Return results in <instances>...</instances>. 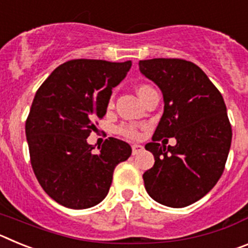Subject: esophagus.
Instances as JSON below:
<instances>
[{
	"label": "esophagus",
	"mask_w": 248,
	"mask_h": 248,
	"mask_svg": "<svg viewBox=\"0 0 248 248\" xmlns=\"http://www.w3.org/2000/svg\"><path fill=\"white\" fill-rule=\"evenodd\" d=\"M131 149H133V155H137L138 153L144 150V146L140 145V144H133V145H131Z\"/></svg>",
	"instance_id": "esophagus-1"
}]
</instances>
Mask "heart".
I'll return each instance as SVG.
<instances>
[{
    "instance_id": "b5f03b06",
    "label": "heart",
    "mask_w": 248,
    "mask_h": 248,
    "mask_svg": "<svg viewBox=\"0 0 248 248\" xmlns=\"http://www.w3.org/2000/svg\"><path fill=\"white\" fill-rule=\"evenodd\" d=\"M148 85H140L139 88H138V94H140L141 92H144L145 89H148ZM118 131H119L120 134L124 135L126 138H137L138 137V130L134 128V126L131 125H122L118 128Z\"/></svg>"
}]
</instances>
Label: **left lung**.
I'll list each match as a JSON object with an SVG mask.
<instances>
[{"label":"left lung","instance_id":"left-lung-1","mask_svg":"<svg viewBox=\"0 0 248 248\" xmlns=\"http://www.w3.org/2000/svg\"><path fill=\"white\" fill-rule=\"evenodd\" d=\"M139 71L164 98L163 117L145 145L155 163L144 172V185L156 202L185 207L203 198L222 175L232 139L226 105L209 77L191 62L148 59L139 61ZM168 137H175L177 145L157 143Z\"/></svg>","mask_w":248,"mask_h":248}]
</instances>
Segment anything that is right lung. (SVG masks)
Here are the masks:
<instances>
[{"mask_svg":"<svg viewBox=\"0 0 248 248\" xmlns=\"http://www.w3.org/2000/svg\"><path fill=\"white\" fill-rule=\"evenodd\" d=\"M131 61L73 59L57 67L39 87L26 122L31 164L50 198L74 210L98 205L108 195L115 166L131 148L109 138L98 154L87 138L94 118L107 113L111 89L126 77Z\"/></svg>","mask_w":248,"mask_h":248,"instance_id":"obj_1","label":"right lung"}]
</instances>
